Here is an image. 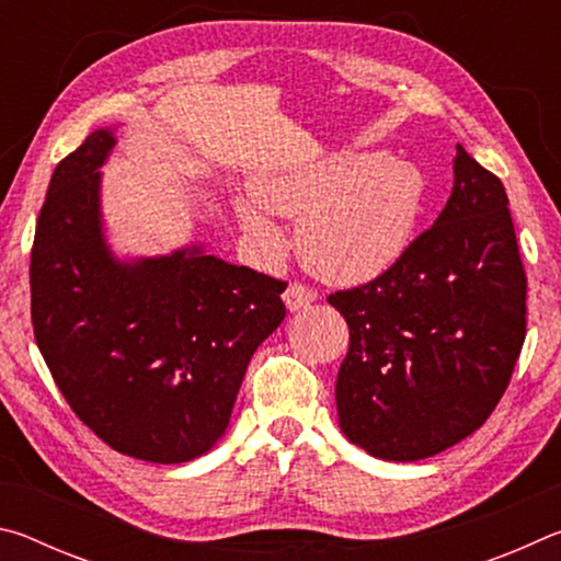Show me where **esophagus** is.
<instances>
[{
	"label": "esophagus",
	"instance_id": "1",
	"mask_svg": "<svg viewBox=\"0 0 561 561\" xmlns=\"http://www.w3.org/2000/svg\"><path fill=\"white\" fill-rule=\"evenodd\" d=\"M314 299H317V291L301 282H291L287 291H284V304H287L289 311H299L304 307H309Z\"/></svg>",
	"mask_w": 561,
	"mask_h": 561
}]
</instances>
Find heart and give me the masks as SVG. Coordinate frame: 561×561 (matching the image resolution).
I'll return each mask as SVG.
<instances>
[{
    "label": "heart",
    "instance_id": "obj_1",
    "mask_svg": "<svg viewBox=\"0 0 561 561\" xmlns=\"http://www.w3.org/2000/svg\"><path fill=\"white\" fill-rule=\"evenodd\" d=\"M254 197L237 201L250 242L277 257L284 234L272 213L299 217L297 247L307 267L329 282L354 284L386 272L411 244L425 183L396 158L348 153L307 160L254 180Z\"/></svg>",
    "mask_w": 561,
    "mask_h": 561
}]
</instances>
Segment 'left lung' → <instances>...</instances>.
<instances>
[{
  "label": "left lung",
  "instance_id": "obj_1",
  "mask_svg": "<svg viewBox=\"0 0 561 561\" xmlns=\"http://www.w3.org/2000/svg\"><path fill=\"white\" fill-rule=\"evenodd\" d=\"M502 180L458 146L433 227L376 279L329 294L348 324L339 425L383 460L468 438L505 396L527 334V274Z\"/></svg>",
  "mask_w": 561,
  "mask_h": 561
}]
</instances>
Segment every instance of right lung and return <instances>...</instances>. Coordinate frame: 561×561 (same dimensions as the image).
<instances>
[{"instance_id": "add662e5", "label": "right lung", "mask_w": 561, "mask_h": 561, "mask_svg": "<svg viewBox=\"0 0 561 561\" xmlns=\"http://www.w3.org/2000/svg\"><path fill=\"white\" fill-rule=\"evenodd\" d=\"M93 130L56 165L32 247V327L66 403L108 448L187 462L230 423L287 282L197 250L118 264L103 244Z\"/></svg>"}]
</instances>
